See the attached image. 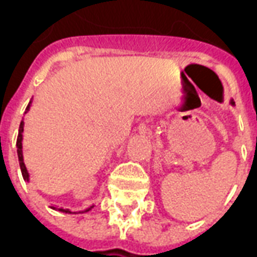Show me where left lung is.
I'll list each match as a JSON object with an SVG mask.
<instances>
[{"label": "left lung", "mask_w": 257, "mask_h": 257, "mask_svg": "<svg viewBox=\"0 0 257 257\" xmlns=\"http://www.w3.org/2000/svg\"><path fill=\"white\" fill-rule=\"evenodd\" d=\"M230 104H231V106H234V101H232V100H230Z\"/></svg>", "instance_id": "left-lung-1"}]
</instances>
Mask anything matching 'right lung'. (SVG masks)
Masks as SVG:
<instances>
[{"label":"right lung","instance_id":"1","mask_svg":"<svg viewBox=\"0 0 257 257\" xmlns=\"http://www.w3.org/2000/svg\"><path fill=\"white\" fill-rule=\"evenodd\" d=\"M31 103L33 100H30L29 103V106L26 108V112L30 110ZM23 131H25V121L22 119V122H20L19 126V135H18V142H16V149H18V158H19V165H20V171H22V175H23V179H25L26 182L29 183L30 182V175H29V171H27V168L25 165V160H23ZM95 205H90L89 208H86L84 210H79V212H71L70 209H64V208H56V206H51L52 209L59 210V212H63V213H85V212H88L93 208Z\"/></svg>","mask_w":257,"mask_h":257}]
</instances>
